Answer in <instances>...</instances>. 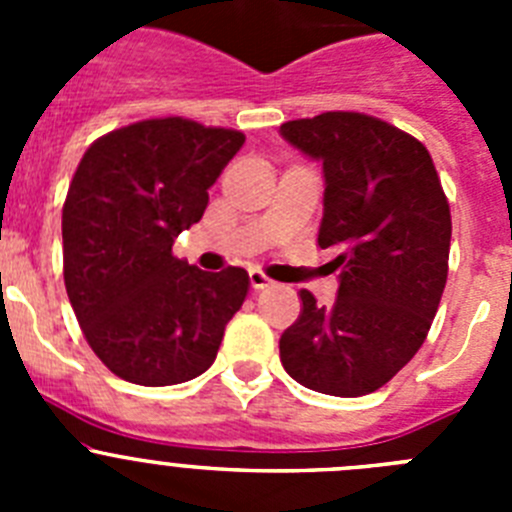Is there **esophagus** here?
Masks as SVG:
<instances>
[{"label": "esophagus", "instance_id": "obj_1", "mask_svg": "<svg viewBox=\"0 0 512 512\" xmlns=\"http://www.w3.org/2000/svg\"><path fill=\"white\" fill-rule=\"evenodd\" d=\"M248 279H251V287L256 289V292H259V289L271 287V279H266V274H261L259 269L248 271Z\"/></svg>", "mask_w": 512, "mask_h": 512}]
</instances>
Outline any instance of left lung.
<instances>
[{
  "mask_svg": "<svg viewBox=\"0 0 512 512\" xmlns=\"http://www.w3.org/2000/svg\"><path fill=\"white\" fill-rule=\"evenodd\" d=\"M323 164L320 248L338 253V297L302 312L279 359L302 387L361 397L390 382L423 346L449 274L451 212L431 153L390 122L323 112L279 128Z\"/></svg>",
  "mask_w": 512,
  "mask_h": 512,
  "instance_id": "8db88e82",
  "label": "left lung"
}]
</instances>
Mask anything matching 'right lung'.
Segmentation results:
<instances>
[{
	"label": "right lung",
	"mask_w": 512,
	"mask_h": 512,
	"mask_svg": "<svg viewBox=\"0 0 512 512\" xmlns=\"http://www.w3.org/2000/svg\"><path fill=\"white\" fill-rule=\"evenodd\" d=\"M243 143L164 117L112 130L81 158L63 205V282L92 351L125 382L200 377L246 300V269L202 271L171 253Z\"/></svg>",
	"instance_id": "obj_1"
}]
</instances>
